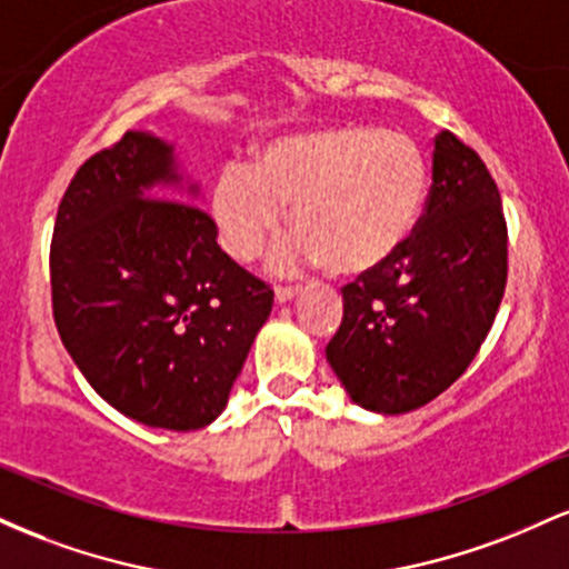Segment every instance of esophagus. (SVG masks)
Returning a JSON list of instances; mask_svg holds the SVG:
<instances>
[{
    "label": "esophagus",
    "instance_id": "obj_1",
    "mask_svg": "<svg viewBox=\"0 0 569 569\" xmlns=\"http://www.w3.org/2000/svg\"><path fill=\"white\" fill-rule=\"evenodd\" d=\"M293 293H299V286H276V299H278V302H289Z\"/></svg>",
    "mask_w": 569,
    "mask_h": 569
}]
</instances>
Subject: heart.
Here are the masks:
<instances>
[{
    "label": "heart",
    "instance_id": "b5f03b06",
    "mask_svg": "<svg viewBox=\"0 0 569 569\" xmlns=\"http://www.w3.org/2000/svg\"><path fill=\"white\" fill-rule=\"evenodd\" d=\"M428 198V162L415 139L377 126H323L253 149L211 189L219 243L253 262L289 208L293 238L278 267L323 264L337 276L380 270L409 243Z\"/></svg>",
    "mask_w": 569,
    "mask_h": 569
}]
</instances>
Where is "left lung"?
<instances>
[{
  "mask_svg": "<svg viewBox=\"0 0 569 569\" xmlns=\"http://www.w3.org/2000/svg\"><path fill=\"white\" fill-rule=\"evenodd\" d=\"M506 280L498 184L476 149L441 130L420 224L388 264L342 286L345 316L326 358L363 409L426 407L471 367Z\"/></svg>",
  "mask_w": 569,
  "mask_h": 569,
  "instance_id": "left-lung-1",
  "label": "left lung"
}]
</instances>
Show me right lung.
<instances>
[{
    "label": "right lung",
    "instance_id": "1",
    "mask_svg": "<svg viewBox=\"0 0 569 569\" xmlns=\"http://www.w3.org/2000/svg\"><path fill=\"white\" fill-rule=\"evenodd\" d=\"M176 181L173 149L139 130L90 154L58 206L50 291L63 348L103 401L198 430L224 409L272 289L221 251L211 213L171 198L194 194Z\"/></svg>",
    "mask_w": 569,
    "mask_h": 569
}]
</instances>
